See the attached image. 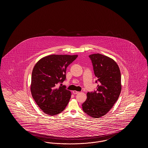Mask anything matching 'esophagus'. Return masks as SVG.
I'll use <instances>...</instances> for the list:
<instances>
[{
	"instance_id": "esophagus-1",
	"label": "esophagus",
	"mask_w": 148,
	"mask_h": 148,
	"mask_svg": "<svg viewBox=\"0 0 148 148\" xmlns=\"http://www.w3.org/2000/svg\"><path fill=\"white\" fill-rule=\"evenodd\" d=\"M78 92H77V91H76V90H74V91H73V93L74 94H77Z\"/></svg>"
}]
</instances>
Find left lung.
I'll list each match as a JSON object with an SVG mask.
<instances>
[{"instance_id":"left-lung-1","label":"left lung","mask_w":148,"mask_h":148,"mask_svg":"<svg viewBox=\"0 0 148 148\" xmlns=\"http://www.w3.org/2000/svg\"><path fill=\"white\" fill-rule=\"evenodd\" d=\"M89 58L99 84L97 91L87 93L82 108L88 115L98 118L108 113L118 100L121 90V74L113 59L99 53L91 54Z\"/></svg>"}]
</instances>
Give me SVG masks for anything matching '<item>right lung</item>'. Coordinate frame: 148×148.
Wrapping results in <instances>:
<instances>
[{
  "instance_id": "obj_1",
  "label": "right lung",
  "mask_w": 148,
  "mask_h": 148,
  "mask_svg": "<svg viewBox=\"0 0 148 148\" xmlns=\"http://www.w3.org/2000/svg\"><path fill=\"white\" fill-rule=\"evenodd\" d=\"M77 57L53 54L43 57L35 64L30 91L36 104L45 114L51 116L58 114L68 105L71 92L65 86H58V84L64 81L67 66Z\"/></svg>"
}]
</instances>
